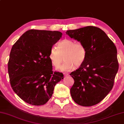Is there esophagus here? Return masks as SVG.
<instances>
[{"mask_svg": "<svg viewBox=\"0 0 124 124\" xmlns=\"http://www.w3.org/2000/svg\"><path fill=\"white\" fill-rule=\"evenodd\" d=\"M64 75L65 77H67V76H69V74L68 73H64Z\"/></svg>", "mask_w": 124, "mask_h": 124, "instance_id": "34e87169", "label": "esophagus"}]
</instances>
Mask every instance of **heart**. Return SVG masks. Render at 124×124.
<instances>
[{
	"label": "heart",
	"instance_id": "b5f03b06",
	"mask_svg": "<svg viewBox=\"0 0 124 124\" xmlns=\"http://www.w3.org/2000/svg\"><path fill=\"white\" fill-rule=\"evenodd\" d=\"M87 55V50L80 42H77L71 39H65L57 45V48L53 47L49 53V59L52 64L58 68L63 60H65L59 70L61 71H69L78 67L85 62Z\"/></svg>",
	"mask_w": 124,
	"mask_h": 124
}]
</instances>
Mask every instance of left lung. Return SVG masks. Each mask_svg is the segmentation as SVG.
<instances>
[{
  "label": "left lung",
  "instance_id": "left-lung-1",
  "mask_svg": "<svg viewBox=\"0 0 124 124\" xmlns=\"http://www.w3.org/2000/svg\"><path fill=\"white\" fill-rule=\"evenodd\" d=\"M66 33L82 43L87 50L85 62L70 74L74 81L70 90L71 97L79 105H94L105 98L113 86L119 68L116 48L98 27L89 26L68 30Z\"/></svg>",
  "mask_w": 124,
  "mask_h": 124
}]
</instances>
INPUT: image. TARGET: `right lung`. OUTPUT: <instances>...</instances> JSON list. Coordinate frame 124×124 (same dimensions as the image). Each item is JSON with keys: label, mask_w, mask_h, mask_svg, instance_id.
I'll return each mask as SVG.
<instances>
[{"label": "right lung", "mask_w": 124, "mask_h": 124, "mask_svg": "<svg viewBox=\"0 0 124 124\" xmlns=\"http://www.w3.org/2000/svg\"><path fill=\"white\" fill-rule=\"evenodd\" d=\"M59 31L30 30L13 45L8 62L10 84L16 94L32 105H43L53 94L54 86L64 79L52 71L48 55L62 38Z\"/></svg>", "instance_id": "add662e5"}]
</instances>
